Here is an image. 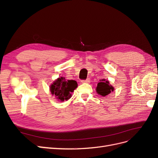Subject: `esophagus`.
<instances>
[{
	"label": "esophagus",
	"instance_id": "34e87169",
	"mask_svg": "<svg viewBox=\"0 0 158 158\" xmlns=\"http://www.w3.org/2000/svg\"><path fill=\"white\" fill-rule=\"evenodd\" d=\"M81 82H82V83L89 84L90 82V79L89 78H87L86 80H82V81H81Z\"/></svg>",
	"mask_w": 158,
	"mask_h": 158
}]
</instances>
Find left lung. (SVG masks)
Segmentation results:
<instances>
[{"label":"left lung","instance_id":"obj_1","mask_svg":"<svg viewBox=\"0 0 158 158\" xmlns=\"http://www.w3.org/2000/svg\"><path fill=\"white\" fill-rule=\"evenodd\" d=\"M95 89H96V92L99 95H102V96H106L114 91V88L111 85L109 84L108 80L102 79L100 80V82L98 84Z\"/></svg>","mask_w":158,"mask_h":158}]
</instances>
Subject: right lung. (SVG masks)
I'll list each match as a JSON object with an SVG mask.
<instances>
[{
    "label": "right lung",
    "mask_w": 158,
    "mask_h": 158,
    "mask_svg": "<svg viewBox=\"0 0 158 158\" xmlns=\"http://www.w3.org/2000/svg\"><path fill=\"white\" fill-rule=\"evenodd\" d=\"M78 87L76 81L66 80L64 77L56 79L49 86L51 93L60 102L67 101L72 97V93Z\"/></svg>",
    "instance_id": "add662e5"
}]
</instances>
